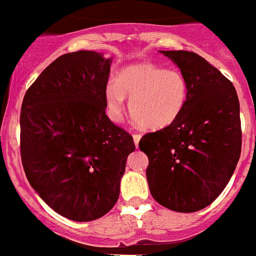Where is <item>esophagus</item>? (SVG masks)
Masks as SVG:
<instances>
[{"mask_svg":"<svg viewBox=\"0 0 256 256\" xmlns=\"http://www.w3.org/2000/svg\"><path fill=\"white\" fill-rule=\"evenodd\" d=\"M132 138H134V145H136V146H138V141H140V138H141V136L138 134H134V136H132Z\"/></svg>","mask_w":256,"mask_h":256,"instance_id":"1","label":"esophagus"}]
</instances>
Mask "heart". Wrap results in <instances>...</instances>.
Masks as SVG:
<instances>
[{
    "label": "heart",
    "instance_id": "b5f03b06",
    "mask_svg": "<svg viewBox=\"0 0 256 256\" xmlns=\"http://www.w3.org/2000/svg\"><path fill=\"white\" fill-rule=\"evenodd\" d=\"M188 82L178 71H166L153 64L126 67L116 80L104 88V102L111 120L122 118L126 95L130 96V116L141 128L161 130L181 116L188 100Z\"/></svg>",
    "mask_w": 256,
    "mask_h": 256
}]
</instances>
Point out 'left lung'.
Returning a JSON list of instances; mask_svg holds the SVG:
<instances>
[{
  "instance_id": "left-lung-1",
  "label": "left lung",
  "mask_w": 256,
  "mask_h": 256,
  "mask_svg": "<svg viewBox=\"0 0 256 256\" xmlns=\"http://www.w3.org/2000/svg\"><path fill=\"white\" fill-rule=\"evenodd\" d=\"M188 82L182 114L170 126L138 142L148 156L149 190L178 212L209 206L226 188L240 157L242 130L234 86L205 58L190 51H160Z\"/></svg>"
}]
</instances>
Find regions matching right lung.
<instances>
[{
  "label": "right lung",
  "mask_w": 256,
  "mask_h": 256,
  "mask_svg": "<svg viewBox=\"0 0 256 256\" xmlns=\"http://www.w3.org/2000/svg\"><path fill=\"white\" fill-rule=\"evenodd\" d=\"M112 58L80 50L59 56L24 94L21 157L24 174L51 209L88 222L118 202L134 138L106 115Z\"/></svg>",
  "instance_id": "obj_1"
}]
</instances>
